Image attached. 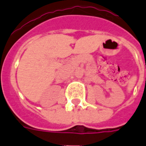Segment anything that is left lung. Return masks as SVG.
Instances as JSON below:
<instances>
[{"label": "left lung", "instance_id": "1", "mask_svg": "<svg viewBox=\"0 0 146 146\" xmlns=\"http://www.w3.org/2000/svg\"><path fill=\"white\" fill-rule=\"evenodd\" d=\"M145 79H146V78H145Z\"/></svg>", "mask_w": 146, "mask_h": 146}]
</instances>
